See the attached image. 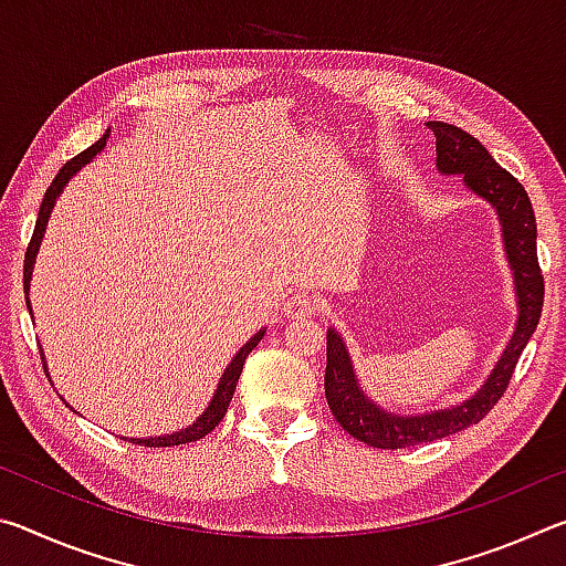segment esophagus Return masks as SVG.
<instances>
[{
  "instance_id": "esophagus-1",
  "label": "esophagus",
  "mask_w": 566,
  "mask_h": 566,
  "mask_svg": "<svg viewBox=\"0 0 566 566\" xmlns=\"http://www.w3.org/2000/svg\"><path fill=\"white\" fill-rule=\"evenodd\" d=\"M317 310H319V296L312 292H294L284 304V314L292 319L312 317V314H317Z\"/></svg>"
}]
</instances>
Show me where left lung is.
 <instances>
[{
	"label": "left lung",
	"instance_id": "obj_1",
	"mask_svg": "<svg viewBox=\"0 0 566 566\" xmlns=\"http://www.w3.org/2000/svg\"><path fill=\"white\" fill-rule=\"evenodd\" d=\"M427 127L437 137L439 171L464 175V185L496 207L506 256H510L514 270L516 296H520V322H516V332L500 364L472 399L452 409L419 417H399L371 405L357 387L349 354L344 349L339 334L329 329L327 371H324L327 405L344 432L377 449H405L434 442V439L462 432V429L482 421L510 387L516 361H520L526 342L539 324L544 306V276L539 260H536V219L522 181L496 165L482 142L474 139L469 132L447 122H427Z\"/></svg>",
	"mask_w": 566,
	"mask_h": 566
}]
</instances>
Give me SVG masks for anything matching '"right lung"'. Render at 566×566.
<instances>
[{
	"mask_svg": "<svg viewBox=\"0 0 566 566\" xmlns=\"http://www.w3.org/2000/svg\"><path fill=\"white\" fill-rule=\"evenodd\" d=\"M104 145H107V134H102L99 142H94V145L90 149L80 151V155L72 157L66 165L60 169V175H56L52 179L50 189L44 191V199H42V207H40V217H36V224H34V234L30 239V247H27V254H24V292L30 290V280H32V264H34V256H36V249H40V242H42V234H44V227H46V219H50V212L54 207V199L60 197V191L64 189L66 181H70L76 171L82 169V165H87V161L97 155V151L104 149ZM264 337V329L260 334H254L252 339H249L242 349H239L237 357L232 359V364H229L227 371L222 375V385H219L217 395L212 399V405L207 407V411L202 417H199L195 424L181 429V432L177 434H167V437H155V439H132L134 444H142V447H177V444H187V442H197V439L207 437L212 429L219 424V421L224 419L227 415V407L229 401H232L234 397V389H237V379L239 375H242L244 369V361L249 357V352H252L256 347V342H260Z\"/></svg>",
	"mask_w": 566,
	"mask_h": 566,
	"instance_id": "1",
	"label": "right lung"
}]
</instances>
